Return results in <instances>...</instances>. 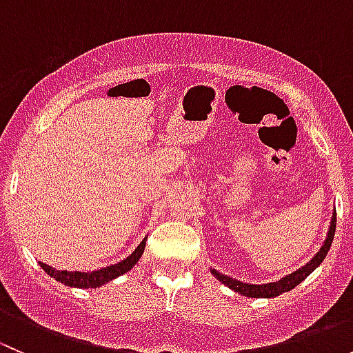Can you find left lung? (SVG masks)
Wrapping results in <instances>:
<instances>
[{"label": "left lung", "mask_w": 353, "mask_h": 353, "mask_svg": "<svg viewBox=\"0 0 353 353\" xmlns=\"http://www.w3.org/2000/svg\"><path fill=\"white\" fill-rule=\"evenodd\" d=\"M334 229H336V212H333L328 236H326L325 244L321 245V249L318 251V254H316L314 258L307 263V265H304L302 268H299L297 272L290 273V275L283 276V279L279 280V282L263 283V285H252V283H244V282H239V280H236V279H230V276L223 275V273L216 272V270H213V268H212V273L216 276V280H220V282L223 283V285L232 288L234 292H239V294L244 295V297H256V299L276 297V295H280V294H283V292H288V290H292L294 287H297L302 280L307 279V276L311 275V273L314 272L319 265H321L323 259H325L326 254H328L331 243H333Z\"/></svg>", "instance_id": "1"}]
</instances>
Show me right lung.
I'll list each match as a JSON object with an SVG mask.
<instances>
[{
    "instance_id": "add662e5",
    "label": "right lung",
    "mask_w": 353,
    "mask_h": 353,
    "mask_svg": "<svg viewBox=\"0 0 353 353\" xmlns=\"http://www.w3.org/2000/svg\"><path fill=\"white\" fill-rule=\"evenodd\" d=\"M145 241L147 239L141 241V244L138 245V248L134 249V251L131 252L126 259L116 263V265H110V266H105V268L97 270V272L85 273V272H66V270L65 272H61V270H56V268H52V266L44 265V263H39V265L42 266V270H44L49 276H52V279H56L58 282L65 283V285H68V287L97 288V287L104 285V283L110 282V280L117 279V276L123 275V273L130 272V270L137 265L138 259L141 258V254H143Z\"/></svg>"
}]
</instances>
